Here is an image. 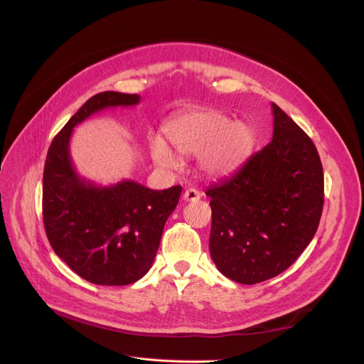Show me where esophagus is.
I'll return each instance as SVG.
<instances>
[{
	"mask_svg": "<svg viewBox=\"0 0 364 364\" xmlns=\"http://www.w3.org/2000/svg\"><path fill=\"white\" fill-rule=\"evenodd\" d=\"M182 199L185 202H197L200 199V193H199V190H196V188H188V190H185Z\"/></svg>",
	"mask_w": 364,
	"mask_h": 364,
	"instance_id": "obj_1",
	"label": "esophagus"
}]
</instances>
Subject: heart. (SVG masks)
<instances>
[{"label":"heart","mask_w":364,"mask_h":364,"mask_svg":"<svg viewBox=\"0 0 364 364\" xmlns=\"http://www.w3.org/2000/svg\"><path fill=\"white\" fill-rule=\"evenodd\" d=\"M165 135L176 153L199 156L200 168L213 178H223L237 171L249 159L255 146V134L247 123H232L228 115L214 109L174 118L165 129ZM171 149L161 138H153L150 142L151 158L162 168L171 170L178 165Z\"/></svg>","instance_id":"heart-1"}]
</instances>
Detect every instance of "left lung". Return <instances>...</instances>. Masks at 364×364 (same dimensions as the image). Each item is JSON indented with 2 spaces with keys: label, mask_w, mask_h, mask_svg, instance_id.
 I'll return each mask as SVG.
<instances>
[{
  "label": "left lung",
  "mask_w": 364,
  "mask_h": 364,
  "mask_svg": "<svg viewBox=\"0 0 364 364\" xmlns=\"http://www.w3.org/2000/svg\"><path fill=\"white\" fill-rule=\"evenodd\" d=\"M273 136L222 183L209 186V252L240 284L289 269L313 240L323 209V168L313 141L272 103Z\"/></svg>",
  "instance_id": "8db88e82"
}]
</instances>
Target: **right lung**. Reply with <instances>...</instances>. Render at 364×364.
<instances>
[{
  "instance_id": "1",
  "label": "right lung",
  "mask_w": 364,
  "mask_h": 364,
  "mask_svg": "<svg viewBox=\"0 0 364 364\" xmlns=\"http://www.w3.org/2000/svg\"><path fill=\"white\" fill-rule=\"evenodd\" d=\"M138 94L106 91L91 97L54 136L43 168V226L56 255L97 285H127L150 270L164 225L182 186L151 190L135 181L97 185L75 171L73 130L107 107L135 106Z\"/></svg>"
}]
</instances>
